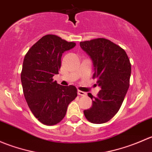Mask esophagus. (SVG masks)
Segmentation results:
<instances>
[{"mask_svg":"<svg viewBox=\"0 0 152 152\" xmlns=\"http://www.w3.org/2000/svg\"><path fill=\"white\" fill-rule=\"evenodd\" d=\"M78 95L81 96H87V93H86L85 92L82 91V90H78Z\"/></svg>","mask_w":152,"mask_h":152,"instance_id":"obj_1","label":"esophagus"}]
</instances>
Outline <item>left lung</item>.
<instances>
[{"mask_svg": "<svg viewBox=\"0 0 152 152\" xmlns=\"http://www.w3.org/2000/svg\"><path fill=\"white\" fill-rule=\"evenodd\" d=\"M80 46L93 60V78L102 87L96 97L88 93L93 106L84 114L91 123H106L121 107L129 87L131 63L121 47L105 38L80 42Z\"/></svg>", "mask_w": 152, "mask_h": 152, "instance_id": "1", "label": "left lung"}]
</instances>
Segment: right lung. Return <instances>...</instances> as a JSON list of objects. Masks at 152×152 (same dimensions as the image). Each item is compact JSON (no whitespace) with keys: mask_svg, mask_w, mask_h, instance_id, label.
I'll use <instances>...</instances> for the list:
<instances>
[{"mask_svg":"<svg viewBox=\"0 0 152 152\" xmlns=\"http://www.w3.org/2000/svg\"><path fill=\"white\" fill-rule=\"evenodd\" d=\"M75 45L56 35L47 34L24 57L20 75L24 96L34 115L45 125L59 123L77 96L75 86H62L53 79L59 73L62 53Z\"/></svg>","mask_w":152,"mask_h":152,"instance_id":"add662e5","label":"right lung"}]
</instances>
